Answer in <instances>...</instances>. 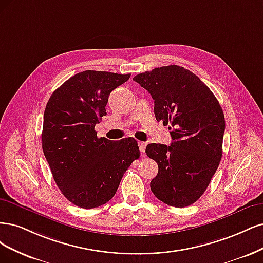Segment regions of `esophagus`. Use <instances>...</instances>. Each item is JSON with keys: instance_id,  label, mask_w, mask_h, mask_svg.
Returning <instances> with one entry per match:
<instances>
[{"instance_id": "obj_1", "label": "esophagus", "mask_w": 263, "mask_h": 263, "mask_svg": "<svg viewBox=\"0 0 263 263\" xmlns=\"http://www.w3.org/2000/svg\"><path fill=\"white\" fill-rule=\"evenodd\" d=\"M139 148L141 152V155H145V148H146V143L145 142H139Z\"/></svg>"}]
</instances>
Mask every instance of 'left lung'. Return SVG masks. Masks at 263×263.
I'll list each match as a JSON object with an SVG mask.
<instances>
[{"mask_svg": "<svg viewBox=\"0 0 263 263\" xmlns=\"http://www.w3.org/2000/svg\"><path fill=\"white\" fill-rule=\"evenodd\" d=\"M133 81L154 99L156 120L172 130L169 146H146V155L158 165L151 190L171 206L191 205L204 193L221 162L222 107L196 74L179 65L156 67L135 75Z\"/></svg>", "mask_w": 263, "mask_h": 263, "instance_id": "1", "label": "left lung"}]
</instances>
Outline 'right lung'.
I'll list each match as a JSON object with an SVG mask.
<instances>
[{
    "label": "right lung",
    "mask_w": 263,
    "mask_h": 263,
    "mask_svg": "<svg viewBox=\"0 0 263 263\" xmlns=\"http://www.w3.org/2000/svg\"><path fill=\"white\" fill-rule=\"evenodd\" d=\"M131 74L84 71L50 96L44 115L42 149L63 196L83 209L111 200L126 169L140 157L133 138H97L108 97Z\"/></svg>",
    "instance_id": "add662e5"
}]
</instances>
